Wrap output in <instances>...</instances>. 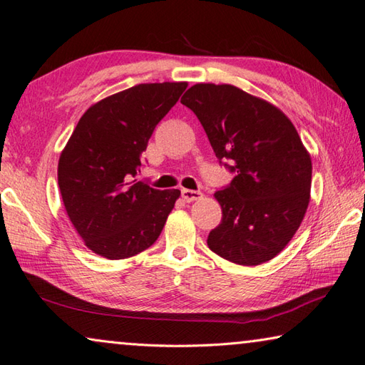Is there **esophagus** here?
<instances>
[{
    "mask_svg": "<svg viewBox=\"0 0 365 365\" xmlns=\"http://www.w3.org/2000/svg\"><path fill=\"white\" fill-rule=\"evenodd\" d=\"M182 197H183V200H187V202H192V200H197V199L202 197V192L183 188L182 190Z\"/></svg>",
    "mask_w": 365,
    "mask_h": 365,
    "instance_id": "1",
    "label": "esophagus"
}]
</instances>
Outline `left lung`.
<instances>
[{
  "instance_id": "1",
  "label": "left lung",
  "mask_w": 365,
  "mask_h": 365,
  "mask_svg": "<svg viewBox=\"0 0 365 365\" xmlns=\"http://www.w3.org/2000/svg\"><path fill=\"white\" fill-rule=\"evenodd\" d=\"M180 102L235 174L215 192L222 220L208 247L238 265L271 260L298 230L311 196L312 163L297 128L276 106L230 84H195Z\"/></svg>"
}]
</instances>
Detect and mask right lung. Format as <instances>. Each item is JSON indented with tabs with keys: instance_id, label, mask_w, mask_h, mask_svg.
Returning <instances> with one entry per match:
<instances>
[{
	"instance_id": "1",
	"label": "right lung",
	"mask_w": 365,
	"mask_h": 365,
	"mask_svg": "<svg viewBox=\"0 0 365 365\" xmlns=\"http://www.w3.org/2000/svg\"><path fill=\"white\" fill-rule=\"evenodd\" d=\"M187 83L138 84L83 114L61 153L58 185L66 212L91 251L110 260L150 247L180 196L133 180L158 122Z\"/></svg>"
}]
</instances>
